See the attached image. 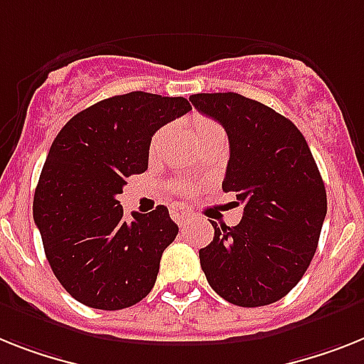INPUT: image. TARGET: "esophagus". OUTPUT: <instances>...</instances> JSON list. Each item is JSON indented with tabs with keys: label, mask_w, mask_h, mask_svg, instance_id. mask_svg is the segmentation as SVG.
<instances>
[{
	"label": "esophagus",
	"mask_w": 364,
	"mask_h": 364,
	"mask_svg": "<svg viewBox=\"0 0 364 364\" xmlns=\"http://www.w3.org/2000/svg\"><path fill=\"white\" fill-rule=\"evenodd\" d=\"M171 218L175 219L176 223L182 227V225H186L189 219H191V214H189V212H186V210H182V208H173V210H171Z\"/></svg>",
	"instance_id": "1"
}]
</instances>
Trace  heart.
Listing matches in <instances>:
<instances>
[{
    "label": "heart",
    "instance_id": "b5f03b06",
    "mask_svg": "<svg viewBox=\"0 0 364 364\" xmlns=\"http://www.w3.org/2000/svg\"><path fill=\"white\" fill-rule=\"evenodd\" d=\"M210 132H223V130H221V126H219L218 122L210 121V119H197V121H195V126H193L195 137H197V135H203V134H210ZM160 135H161V132L160 134H156L154 143L160 139Z\"/></svg>",
    "mask_w": 364,
    "mask_h": 364
}]
</instances>
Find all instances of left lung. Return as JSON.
Here are the masks:
<instances>
[{"mask_svg":"<svg viewBox=\"0 0 364 364\" xmlns=\"http://www.w3.org/2000/svg\"><path fill=\"white\" fill-rule=\"evenodd\" d=\"M189 100L229 135L223 191L243 206L236 227L210 221L214 240L199 251L200 268L232 305L279 301L307 272L327 214L311 149L290 119L238 92H199Z\"/></svg>","mask_w":364,"mask_h":364,"instance_id":"1","label":"left lung"}]
</instances>
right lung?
Returning <instances> with one entry per match:
<instances>
[{
  "label": "right lung",
  "mask_w": 364,
  "mask_h": 364,
  "mask_svg": "<svg viewBox=\"0 0 364 364\" xmlns=\"http://www.w3.org/2000/svg\"><path fill=\"white\" fill-rule=\"evenodd\" d=\"M189 109L182 96H111L72 117L53 139L33 218L53 275L87 307L121 311L154 287L178 227L164 204L126 221L117 195L149 167L152 135Z\"/></svg>",
  "instance_id": "right-lung-1"
}]
</instances>
